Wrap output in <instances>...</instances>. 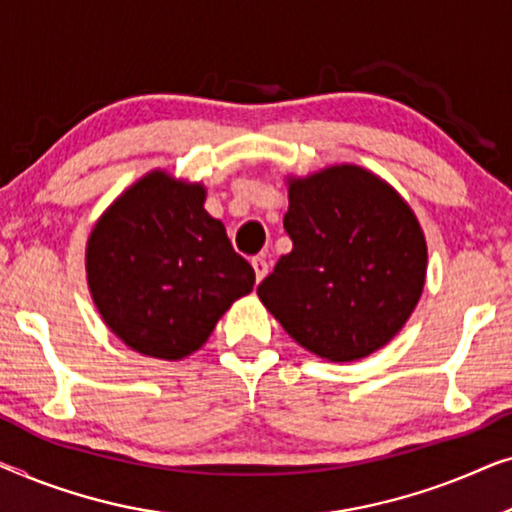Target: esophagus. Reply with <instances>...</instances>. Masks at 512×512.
<instances>
[{
	"mask_svg": "<svg viewBox=\"0 0 512 512\" xmlns=\"http://www.w3.org/2000/svg\"><path fill=\"white\" fill-rule=\"evenodd\" d=\"M251 265H254V272H256V282H261V279L268 275V261H265V256H254L251 258Z\"/></svg>",
	"mask_w": 512,
	"mask_h": 512,
	"instance_id": "obj_1",
	"label": "esophagus"
}]
</instances>
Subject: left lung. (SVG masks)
<instances>
[{
  "mask_svg": "<svg viewBox=\"0 0 512 512\" xmlns=\"http://www.w3.org/2000/svg\"><path fill=\"white\" fill-rule=\"evenodd\" d=\"M284 230L293 249L258 298L298 345L356 361L394 338L426 277V242L394 188L356 165L293 179Z\"/></svg>",
  "mask_w": 512,
  "mask_h": 512,
  "instance_id": "1",
  "label": "left lung"
}]
</instances>
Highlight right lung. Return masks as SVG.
Returning <instances> with one entry per match:
<instances>
[{"instance_id":"right-lung-1","label":"right lung","mask_w":512,"mask_h":512,"mask_svg":"<svg viewBox=\"0 0 512 512\" xmlns=\"http://www.w3.org/2000/svg\"><path fill=\"white\" fill-rule=\"evenodd\" d=\"M202 205V186L151 172L90 233V293L104 324L139 354H193L233 300L254 289V268Z\"/></svg>"}]
</instances>
